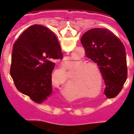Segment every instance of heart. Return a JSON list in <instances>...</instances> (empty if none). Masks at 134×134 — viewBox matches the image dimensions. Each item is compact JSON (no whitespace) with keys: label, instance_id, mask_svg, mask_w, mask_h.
<instances>
[{"label":"heart","instance_id":"1","mask_svg":"<svg viewBox=\"0 0 134 134\" xmlns=\"http://www.w3.org/2000/svg\"><path fill=\"white\" fill-rule=\"evenodd\" d=\"M66 68L68 72L74 71L73 80L81 86L86 93L93 94V95H99L102 92L103 80L102 74L97 66L91 63L86 64V62L82 60H77L72 62L68 65H66ZM66 68L62 66L55 70L52 76H55V77L58 76L60 78L65 79L67 76ZM99 83L100 84V89L99 88Z\"/></svg>","mask_w":134,"mask_h":134}]
</instances>
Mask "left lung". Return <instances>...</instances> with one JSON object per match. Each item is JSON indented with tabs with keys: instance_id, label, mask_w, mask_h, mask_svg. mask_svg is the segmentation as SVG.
Listing matches in <instances>:
<instances>
[{
	"instance_id": "obj_1",
	"label": "left lung",
	"mask_w": 134,
	"mask_h": 134,
	"mask_svg": "<svg viewBox=\"0 0 134 134\" xmlns=\"http://www.w3.org/2000/svg\"><path fill=\"white\" fill-rule=\"evenodd\" d=\"M88 58L97 65L106 88L105 94L111 99L119 93L127 80V68L125 46L107 29L94 28L80 40Z\"/></svg>"
}]
</instances>
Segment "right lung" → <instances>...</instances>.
<instances>
[{"mask_svg":"<svg viewBox=\"0 0 134 134\" xmlns=\"http://www.w3.org/2000/svg\"><path fill=\"white\" fill-rule=\"evenodd\" d=\"M62 58L52 31L40 25L29 27L13 44L10 74L16 88L35 103L46 100L52 93L54 62Z\"/></svg>","mask_w":134,"mask_h":134,"instance_id":"obj_1","label":"right lung"}]
</instances>
